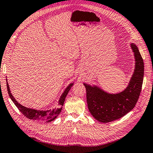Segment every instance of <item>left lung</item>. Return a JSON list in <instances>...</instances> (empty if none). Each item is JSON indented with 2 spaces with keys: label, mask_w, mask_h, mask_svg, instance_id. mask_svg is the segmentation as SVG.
<instances>
[{
  "label": "left lung",
  "mask_w": 153,
  "mask_h": 153,
  "mask_svg": "<svg viewBox=\"0 0 153 153\" xmlns=\"http://www.w3.org/2000/svg\"><path fill=\"white\" fill-rule=\"evenodd\" d=\"M135 67L127 87L117 94H109L97 85L83 83L87 103L91 115L101 123H109L123 117L132 110L139 100L144 77V62L136 44H130Z\"/></svg>",
  "instance_id": "obj_1"
}]
</instances>
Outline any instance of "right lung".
I'll use <instances>...</instances> for the list:
<instances>
[{
    "label": "right lung",
    "mask_w": 153,
    "mask_h": 153,
    "mask_svg": "<svg viewBox=\"0 0 153 153\" xmlns=\"http://www.w3.org/2000/svg\"><path fill=\"white\" fill-rule=\"evenodd\" d=\"M73 85L74 83H70L66 88V89H65V91L62 94L60 98H59L58 107H56V108L53 109L43 111L28 108V107L23 106L22 105L19 103V102L15 100V98L11 94L10 88H9L7 79V86L9 96H10L12 101H13V103L15 104V105L17 107V108L20 110V111L25 117H26L27 118L32 119V120H36L38 121H45L46 123H48L53 121L59 115L62 109V106L63 105H64L65 97H66L69 91L70 90V89Z\"/></svg>",
    "instance_id": "right-lung-1"
}]
</instances>
